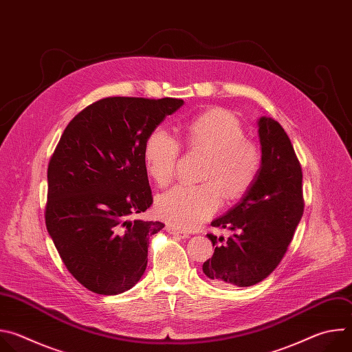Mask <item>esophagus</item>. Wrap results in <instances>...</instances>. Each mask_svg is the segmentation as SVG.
<instances>
[{
    "label": "esophagus",
    "instance_id": "1",
    "mask_svg": "<svg viewBox=\"0 0 352 352\" xmlns=\"http://www.w3.org/2000/svg\"><path fill=\"white\" fill-rule=\"evenodd\" d=\"M166 230H167L168 234H171V235H174V236H178V238H189V234L182 232V231H178V230H177L175 227H173V226H167Z\"/></svg>",
    "mask_w": 352,
    "mask_h": 352
}]
</instances>
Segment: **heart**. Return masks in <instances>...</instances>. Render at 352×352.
<instances>
[{
  "label": "heart",
  "mask_w": 352,
  "mask_h": 352,
  "mask_svg": "<svg viewBox=\"0 0 352 352\" xmlns=\"http://www.w3.org/2000/svg\"><path fill=\"white\" fill-rule=\"evenodd\" d=\"M184 140L190 148L209 152L204 184H179L156 200L160 219L179 230H195L209 220L227 199L242 197L255 184L261 170V152L245 139L241 124L228 113L210 110L189 120ZM181 155L179 140L166 128H155L143 147L144 168L156 184L167 185Z\"/></svg>",
  "instance_id": "obj_1"
}]
</instances>
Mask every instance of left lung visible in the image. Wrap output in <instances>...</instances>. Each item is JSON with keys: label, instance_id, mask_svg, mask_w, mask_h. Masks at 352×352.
I'll return each mask as SVG.
<instances>
[{"label": "left lung", "instance_id": "left-lung-1", "mask_svg": "<svg viewBox=\"0 0 352 352\" xmlns=\"http://www.w3.org/2000/svg\"><path fill=\"white\" fill-rule=\"evenodd\" d=\"M261 170L255 184L213 227L234 234H208L214 248L202 266L205 276L219 287H250L265 280L281 262L304 214L302 170L288 135L269 117L258 120Z\"/></svg>", "mask_w": 352, "mask_h": 352}]
</instances>
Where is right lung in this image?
Wrapping results in <instances>:
<instances>
[{
  "label": "right lung",
  "instance_id": "1",
  "mask_svg": "<svg viewBox=\"0 0 352 352\" xmlns=\"http://www.w3.org/2000/svg\"><path fill=\"white\" fill-rule=\"evenodd\" d=\"M184 104L179 98L107 97L65 128L50 160L45 226L69 273L87 289L117 295L147 266L160 221L131 220L153 204L143 147Z\"/></svg>",
  "mask_w": 352,
  "mask_h": 352
}]
</instances>
